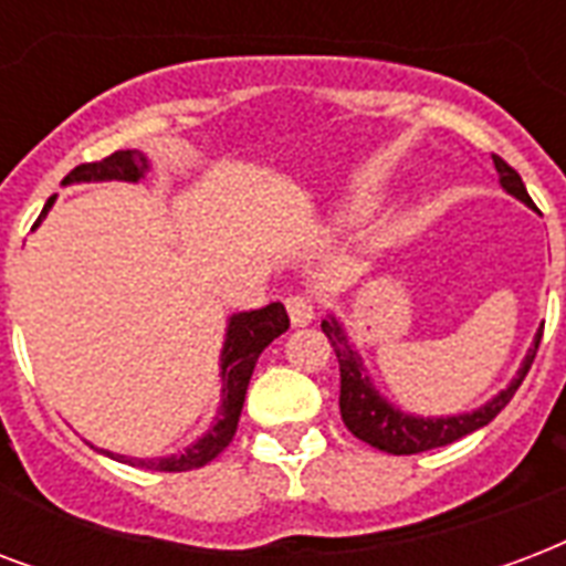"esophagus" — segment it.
I'll use <instances>...</instances> for the list:
<instances>
[{
	"instance_id": "1",
	"label": "esophagus",
	"mask_w": 566,
	"mask_h": 566,
	"mask_svg": "<svg viewBox=\"0 0 566 566\" xmlns=\"http://www.w3.org/2000/svg\"><path fill=\"white\" fill-rule=\"evenodd\" d=\"M287 305V314H291L293 326H308L314 321V302L312 296H302V293H293L284 300Z\"/></svg>"
}]
</instances>
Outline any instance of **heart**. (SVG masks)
<instances>
[{
	"mask_svg": "<svg viewBox=\"0 0 566 566\" xmlns=\"http://www.w3.org/2000/svg\"><path fill=\"white\" fill-rule=\"evenodd\" d=\"M365 222H368V213L359 210V207H350V210L335 213V228H338V231H356V228H361Z\"/></svg>",
	"mask_w": 566,
	"mask_h": 566,
	"instance_id": "b5f03b06",
	"label": "heart"
}]
</instances>
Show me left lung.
<instances>
[{
    "instance_id": "left-lung-1",
    "label": "left lung",
    "mask_w": 566,
    "mask_h": 566,
    "mask_svg": "<svg viewBox=\"0 0 566 566\" xmlns=\"http://www.w3.org/2000/svg\"><path fill=\"white\" fill-rule=\"evenodd\" d=\"M495 171H499V184L507 196H513L516 201H523L525 207H534L528 189H525L523 178L513 171L502 157H495ZM326 338H329L332 350L338 356L340 368V418L350 430L353 437H359L361 442L386 451V454H421V451H430V448L451 446L457 439H463L465 433H474L478 427L490 424L499 412H502L511 398L516 395V388L523 386L525 374L532 368L534 356H537V347H541L543 326L534 335L532 347L525 350V359L520 361V370L516 377L507 382V386L493 395V398L481 403L478 409H469V412H457V416H412V412H403L400 407H395L391 400L382 398L374 386V379L368 377V368L361 361V353L356 350V344L347 335V326L340 323V317L335 314H326V321L321 323Z\"/></svg>"
}]
</instances>
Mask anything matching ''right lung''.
I'll return each mask as SVG.
<instances>
[{"label": "right lung", "instance_id": "1", "mask_svg": "<svg viewBox=\"0 0 566 566\" xmlns=\"http://www.w3.org/2000/svg\"><path fill=\"white\" fill-rule=\"evenodd\" d=\"M150 171V159L142 154V150H115L112 157L101 159V163H82L76 166L62 180V187H71V184H103V180H124V184H139L145 175ZM55 205V196L43 205L41 216L34 228L41 226L43 216L50 213V207ZM291 321H287V312H284L282 302H270L266 308H258V312H240L228 317L226 326V340H222V353H219V377H222V400L216 407L213 424L207 427L205 433L187 446L178 454L168 457H124L112 454V451H103V454L115 457L120 463L139 465V469H154V472H189V469H198V465L210 463L219 451H226L228 442L234 439L237 421H240V412H243L245 388H249V379H252L254 361L264 353L266 344H273L282 332H287Z\"/></svg>", "mask_w": 566, "mask_h": 566}]
</instances>
